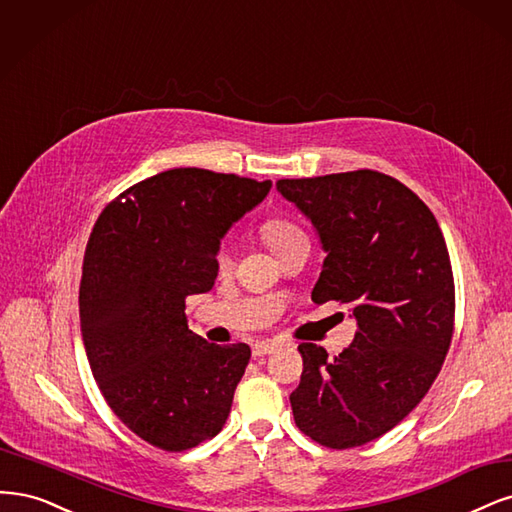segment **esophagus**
Masks as SVG:
<instances>
[{"label": "esophagus", "mask_w": 512, "mask_h": 512, "mask_svg": "<svg viewBox=\"0 0 512 512\" xmlns=\"http://www.w3.org/2000/svg\"><path fill=\"white\" fill-rule=\"evenodd\" d=\"M278 349V344L274 342H255L253 344V357H263V355H270Z\"/></svg>", "instance_id": "esophagus-1"}]
</instances>
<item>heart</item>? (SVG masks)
Instances as JSON below:
<instances>
[{"instance_id": "heart-1", "label": "heart", "mask_w": 512, "mask_h": 512, "mask_svg": "<svg viewBox=\"0 0 512 512\" xmlns=\"http://www.w3.org/2000/svg\"><path fill=\"white\" fill-rule=\"evenodd\" d=\"M261 236L270 244V249L274 253H278L291 240L304 236V232L298 225H293L291 221L274 217V219H266L261 223ZM229 261H232V257H229L227 246L219 244V249L214 251V266H217V270H227Z\"/></svg>"}]
</instances>
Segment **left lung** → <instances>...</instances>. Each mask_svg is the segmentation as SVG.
I'll return each instance as SVG.
<instances>
[{
  "label": "left lung",
  "mask_w": 512,
  "mask_h": 512,
  "mask_svg": "<svg viewBox=\"0 0 512 512\" xmlns=\"http://www.w3.org/2000/svg\"><path fill=\"white\" fill-rule=\"evenodd\" d=\"M317 227L327 257L312 302L346 304L355 340L340 355L302 342L289 400L300 432L329 449L381 438L415 408L455 329V283L438 221L400 180L376 170L276 180Z\"/></svg>",
  "instance_id": "1"
}]
</instances>
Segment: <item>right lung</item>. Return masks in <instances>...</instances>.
<instances>
[{"mask_svg": "<svg viewBox=\"0 0 512 512\" xmlns=\"http://www.w3.org/2000/svg\"><path fill=\"white\" fill-rule=\"evenodd\" d=\"M270 187L174 168L125 189L93 225L78 298L89 366L114 415L157 449H193L227 421L251 346L193 334L185 300L212 289L223 234Z\"/></svg>", "mask_w": 512, "mask_h": 512, "instance_id": "obj_1", "label": "right lung"}]
</instances>
